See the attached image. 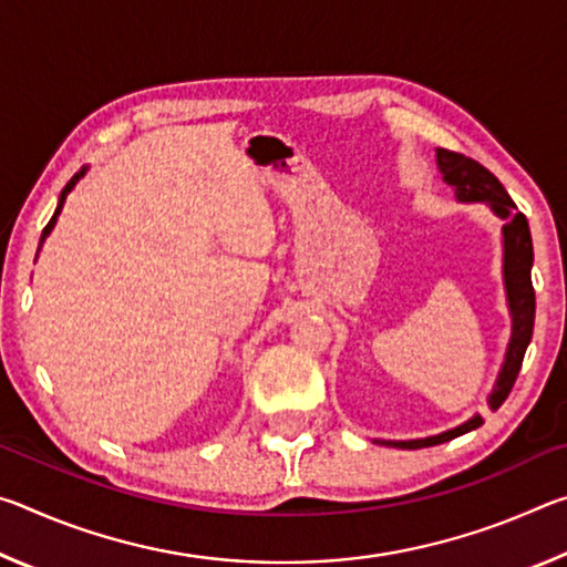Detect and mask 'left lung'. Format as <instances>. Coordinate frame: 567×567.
<instances>
[{
    "label": "left lung",
    "instance_id": "obj_1",
    "mask_svg": "<svg viewBox=\"0 0 567 567\" xmlns=\"http://www.w3.org/2000/svg\"><path fill=\"white\" fill-rule=\"evenodd\" d=\"M437 167L443 172V179L447 185L455 187V197L460 203H487L497 217L505 219L503 225L505 290H507V302H511V315H513V338H511V344H507L503 370L501 375H497V385L491 395V408L497 410L507 400V395H511V390L517 380V372L523 368L525 350L533 338L535 290L530 280V267H533L530 227H527V217L523 213H517V207L511 199V195L505 192V187L501 185V179L473 157H465L460 155V152L437 147ZM480 425H483V417L475 415L470 417L465 425L447 430L443 435H433L425 440H400V443H395V440H382V445L402 447V450L430 447V445L447 443V440H455L457 435H465Z\"/></svg>",
    "mask_w": 567,
    "mask_h": 567
}]
</instances>
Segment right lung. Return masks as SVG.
Instances as JSON below:
<instances>
[{"label":"right lung","mask_w":567,"mask_h":567,"mask_svg":"<svg viewBox=\"0 0 567 567\" xmlns=\"http://www.w3.org/2000/svg\"><path fill=\"white\" fill-rule=\"evenodd\" d=\"M84 175V167L80 169V172H76V175L70 179V182H66V185H64V189H62V195H60V205H56V209H54V215H52V219H50V223H47V227L42 229V239H40V245L44 243V237L47 235H50L52 233V227H54V223H56V215H60L62 213V205H64V197H66V192H70L74 185H76V179H80ZM37 252H40V249H37Z\"/></svg>","instance_id":"1"}]
</instances>
